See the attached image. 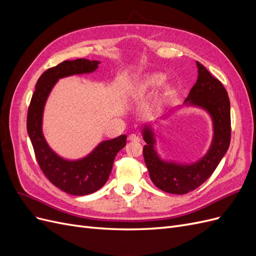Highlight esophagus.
Instances as JSON below:
<instances>
[{"instance_id":"obj_1","label":"esophagus","mask_w":256,"mask_h":256,"mask_svg":"<svg viewBox=\"0 0 256 256\" xmlns=\"http://www.w3.org/2000/svg\"><path fill=\"white\" fill-rule=\"evenodd\" d=\"M129 141H131V142H140V140H141V138H140V136H136V134H130L129 136Z\"/></svg>"}]
</instances>
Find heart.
Listing matches in <instances>:
<instances>
[{
  "instance_id": "heart-1",
  "label": "heart",
  "mask_w": 256,
  "mask_h": 256,
  "mask_svg": "<svg viewBox=\"0 0 256 256\" xmlns=\"http://www.w3.org/2000/svg\"><path fill=\"white\" fill-rule=\"evenodd\" d=\"M164 81V76L161 74H152L148 79H147V85L148 86H159Z\"/></svg>"
}]
</instances>
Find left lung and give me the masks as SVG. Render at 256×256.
Wrapping results in <instances>:
<instances>
[{
	"label": "left lung",
	"mask_w": 256,
	"mask_h": 256,
	"mask_svg": "<svg viewBox=\"0 0 256 256\" xmlns=\"http://www.w3.org/2000/svg\"><path fill=\"white\" fill-rule=\"evenodd\" d=\"M196 66L198 80L184 104L203 108L212 116L214 138L205 156L193 164L161 160L154 150L152 129L148 126L143 129V138L146 142L143 156L150 180L160 190L173 194H186L205 182L228 152L230 142V104L228 92L202 64L196 62Z\"/></svg>",
	"instance_id": "left-lung-1"
}]
</instances>
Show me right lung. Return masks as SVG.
I'll list each match as a JSON object with an SVG mask.
<instances>
[{"mask_svg": "<svg viewBox=\"0 0 256 256\" xmlns=\"http://www.w3.org/2000/svg\"><path fill=\"white\" fill-rule=\"evenodd\" d=\"M98 60L78 58L64 60L46 70L36 83L28 111L26 128L40 168L48 180L68 194L88 196L106 182L118 152L125 147L127 136L100 143L88 156L69 161L54 152L44 140L42 124L44 104L56 81L64 76L95 72Z\"/></svg>", "mask_w": 256, "mask_h": 256, "instance_id": "right-lung-1", "label": "right lung"}]
</instances>
